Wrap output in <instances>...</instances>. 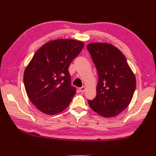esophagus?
Segmentation results:
<instances>
[{
    "label": "esophagus",
    "mask_w": 156,
    "mask_h": 156,
    "mask_svg": "<svg viewBox=\"0 0 156 156\" xmlns=\"http://www.w3.org/2000/svg\"><path fill=\"white\" fill-rule=\"evenodd\" d=\"M79 90H80V92H84L86 90V87H82L79 88Z\"/></svg>",
    "instance_id": "obj_1"
}]
</instances>
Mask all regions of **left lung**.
Here are the masks:
<instances>
[{
    "instance_id": "1",
    "label": "left lung",
    "mask_w": 156,
    "mask_h": 156,
    "mask_svg": "<svg viewBox=\"0 0 156 156\" xmlns=\"http://www.w3.org/2000/svg\"><path fill=\"white\" fill-rule=\"evenodd\" d=\"M87 49L97 69V96L88 101L99 115L112 117L130 104L136 87V78L125 55L107 43H90Z\"/></svg>"
}]
</instances>
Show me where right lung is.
<instances>
[{
    "label": "right lung",
    "instance_id": "1",
    "mask_svg": "<svg viewBox=\"0 0 156 156\" xmlns=\"http://www.w3.org/2000/svg\"><path fill=\"white\" fill-rule=\"evenodd\" d=\"M84 47L82 41L59 39L35 53L26 67L23 81L27 97L39 111L54 115L64 111L76 89L71 85L69 64Z\"/></svg>",
    "mask_w": 156,
    "mask_h": 156
}]
</instances>
